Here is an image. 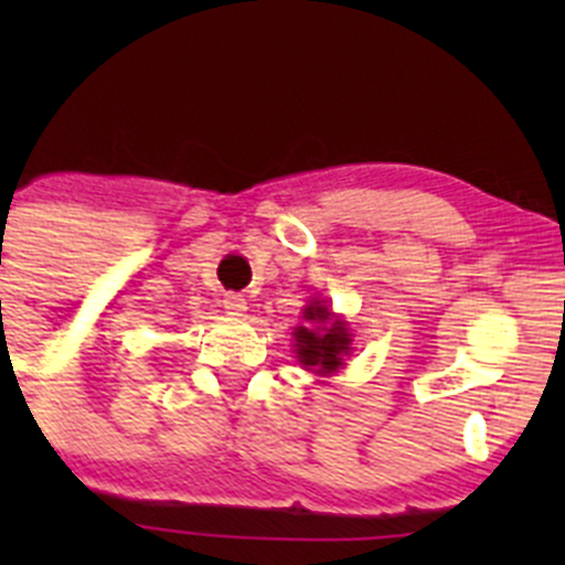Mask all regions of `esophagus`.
Here are the masks:
<instances>
[{
  "mask_svg": "<svg viewBox=\"0 0 565 565\" xmlns=\"http://www.w3.org/2000/svg\"><path fill=\"white\" fill-rule=\"evenodd\" d=\"M224 309L230 311V315H243V311H246V298H243L241 292H226Z\"/></svg>",
  "mask_w": 565,
  "mask_h": 565,
  "instance_id": "1",
  "label": "esophagus"
}]
</instances>
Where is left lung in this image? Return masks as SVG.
I'll return each instance as SVG.
<instances>
[{
  "label": "left lung",
  "instance_id": "1",
  "mask_svg": "<svg viewBox=\"0 0 565 565\" xmlns=\"http://www.w3.org/2000/svg\"><path fill=\"white\" fill-rule=\"evenodd\" d=\"M303 319L311 324H324L330 319L328 306H322L319 300L317 303L306 306ZM295 341H298V344H295L298 347V361L303 363V366L330 374L341 366L344 355L350 352L352 339L350 333H347V324L335 319V322L324 330L303 328V324H300V328L295 330Z\"/></svg>",
  "mask_w": 565,
  "mask_h": 565
}]
</instances>
